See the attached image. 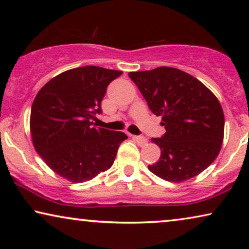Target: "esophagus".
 I'll use <instances>...</instances> for the list:
<instances>
[{"label":"esophagus","mask_w":249,"mask_h":249,"mask_svg":"<svg viewBox=\"0 0 249 249\" xmlns=\"http://www.w3.org/2000/svg\"><path fill=\"white\" fill-rule=\"evenodd\" d=\"M132 139L137 142L141 146H144L147 144V139H146L145 137H142V136H132Z\"/></svg>","instance_id":"34e87169"}]
</instances>
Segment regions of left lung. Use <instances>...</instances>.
I'll return each mask as SVG.
<instances>
[{
	"label": "left lung",
	"mask_w": 249,
	"mask_h": 249,
	"mask_svg": "<svg viewBox=\"0 0 249 249\" xmlns=\"http://www.w3.org/2000/svg\"><path fill=\"white\" fill-rule=\"evenodd\" d=\"M147 102L149 110L162 117L165 134L152 142L161 156L148 170L166 181L192 179L219 155L224 136V114L215 95L185 71L159 67L129 72Z\"/></svg>",
	"instance_id": "1"
}]
</instances>
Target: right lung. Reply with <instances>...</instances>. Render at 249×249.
<instances>
[{"label":"right lung","mask_w":249,"mask_h":249,"mask_svg":"<svg viewBox=\"0 0 249 249\" xmlns=\"http://www.w3.org/2000/svg\"><path fill=\"white\" fill-rule=\"evenodd\" d=\"M122 71L86 66L64 71L37 93L30 111L36 152L56 175L85 182L113 164L127 135L91 127L107 85Z\"/></svg>","instance_id":"1"}]
</instances>
